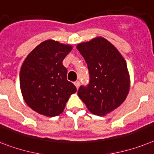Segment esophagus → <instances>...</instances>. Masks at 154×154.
I'll return each mask as SVG.
<instances>
[{
  "label": "esophagus",
  "instance_id": "34e87169",
  "mask_svg": "<svg viewBox=\"0 0 154 154\" xmlns=\"http://www.w3.org/2000/svg\"><path fill=\"white\" fill-rule=\"evenodd\" d=\"M75 86H76V88L79 89V85H80V82H79V81H75V82H74Z\"/></svg>",
  "mask_w": 154,
  "mask_h": 154
}]
</instances>
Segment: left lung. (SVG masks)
Here are the masks:
<instances>
[{
  "label": "left lung",
  "mask_w": 154,
  "mask_h": 154,
  "mask_svg": "<svg viewBox=\"0 0 154 154\" xmlns=\"http://www.w3.org/2000/svg\"><path fill=\"white\" fill-rule=\"evenodd\" d=\"M84 57L90 84L80 86L78 95L91 113L104 116L117 109L130 91V75L118 49L103 37H95L76 46Z\"/></svg>",
  "instance_id": "obj_1"
}]
</instances>
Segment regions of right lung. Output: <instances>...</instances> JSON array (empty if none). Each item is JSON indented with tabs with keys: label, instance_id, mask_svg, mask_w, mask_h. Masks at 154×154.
I'll use <instances>...</instances> for the list:
<instances>
[{
	"label": "right lung",
	"instance_id": "add662e5",
	"mask_svg": "<svg viewBox=\"0 0 154 154\" xmlns=\"http://www.w3.org/2000/svg\"><path fill=\"white\" fill-rule=\"evenodd\" d=\"M73 49L48 39L37 45L23 62L20 85L23 98L34 111L47 117L62 113L76 87L67 80L63 60Z\"/></svg>",
	"mask_w": 154,
	"mask_h": 154
}]
</instances>
